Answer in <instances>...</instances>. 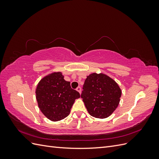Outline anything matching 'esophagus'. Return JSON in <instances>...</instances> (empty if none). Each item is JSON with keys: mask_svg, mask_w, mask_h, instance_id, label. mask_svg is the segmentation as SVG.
<instances>
[{"mask_svg": "<svg viewBox=\"0 0 159 159\" xmlns=\"http://www.w3.org/2000/svg\"><path fill=\"white\" fill-rule=\"evenodd\" d=\"M76 90L78 91L80 93H81V87H80V86H78V87L77 88Z\"/></svg>", "mask_w": 159, "mask_h": 159, "instance_id": "1", "label": "esophagus"}]
</instances>
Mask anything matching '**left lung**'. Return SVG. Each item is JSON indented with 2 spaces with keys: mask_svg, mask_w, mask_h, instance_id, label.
I'll use <instances>...</instances> for the list:
<instances>
[{
  "mask_svg": "<svg viewBox=\"0 0 159 159\" xmlns=\"http://www.w3.org/2000/svg\"><path fill=\"white\" fill-rule=\"evenodd\" d=\"M121 91L118 84L105 74H92L87 77L81 98L89 113L104 119L111 115L120 102Z\"/></svg>",
  "mask_w": 159,
  "mask_h": 159,
  "instance_id": "left-lung-1",
  "label": "left lung"
}]
</instances>
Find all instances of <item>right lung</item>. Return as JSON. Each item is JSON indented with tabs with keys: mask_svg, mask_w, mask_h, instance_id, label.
<instances>
[{
	"mask_svg": "<svg viewBox=\"0 0 159 159\" xmlns=\"http://www.w3.org/2000/svg\"><path fill=\"white\" fill-rule=\"evenodd\" d=\"M36 94L42 113L52 121L66 118L75 100L80 98L78 91L71 88L70 82L64 79L61 72L42 79L37 85Z\"/></svg>",
	"mask_w": 159,
	"mask_h": 159,
	"instance_id": "1",
	"label": "right lung"
}]
</instances>
